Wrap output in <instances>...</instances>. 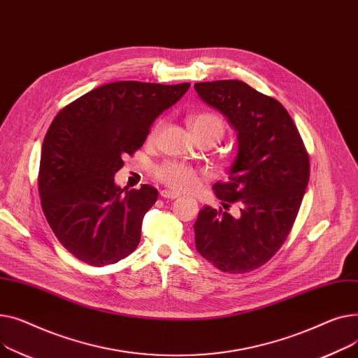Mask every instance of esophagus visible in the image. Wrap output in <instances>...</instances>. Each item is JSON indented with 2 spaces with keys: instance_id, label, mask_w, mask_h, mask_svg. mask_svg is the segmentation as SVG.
<instances>
[{
  "instance_id": "obj_1",
  "label": "esophagus",
  "mask_w": 358,
  "mask_h": 358,
  "mask_svg": "<svg viewBox=\"0 0 358 358\" xmlns=\"http://www.w3.org/2000/svg\"><path fill=\"white\" fill-rule=\"evenodd\" d=\"M160 195H162V198H167V199H176V198H179V194L171 191V189H163V191L160 192Z\"/></svg>"
}]
</instances>
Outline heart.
<instances>
[{
  "label": "heart",
  "instance_id": "b5f03b06",
  "mask_svg": "<svg viewBox=\"0 0 358 358\" xmlns=\"http://www.w3.org/2000/svg\"><path fill=\"white\" fill-rule=\"evenodd\" d=\"M187 124L198 141H211L213 144L218 143L227 130L224 118L214 111L196 113L187 118ZM159 129L160 124L153 129L152 137L157 134ZM153 176L160 183L179 192L191 191L201 180V173L198 169L178 160H164L159 163L155 166Z\"/></svg>",
  "mask_w": 358,
  "mask_h": 358
}]
</instances>
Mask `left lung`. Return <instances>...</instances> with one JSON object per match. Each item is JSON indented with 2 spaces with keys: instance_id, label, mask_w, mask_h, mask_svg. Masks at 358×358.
Instances as JSON below:
<instances>
[{
  "instance_id": "left-lung-1",
  "label": "left lung",
  "mask_w": 358,
  "mask_h": 358,
  "mask_svg": "<svg viewBox=\"0 0 358 358\" xmlns=\"http://www.w3.org/2000/svg\"><path fill=\"white\" fill-rule=\"evenodd\" d=\"M198 95L237 131L238 155L228 180L213 189L222 209L203 206L196 222L199 255L225 273L253 271L286 241L309 182V155L283 105L245 82L195 83ZM231 206L241 215L227 213Z\"/></svg>"
}]
</instances>
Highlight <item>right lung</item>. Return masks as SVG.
<instances>
[{"mask_svg":"<svg viewBox=\"0 0 358 358\" xmlns=\"http://www.w3.org/2000/svg\"><path fill=\"white\" fill-rule=\"evenodd\" d=\"M189 87L113 82L68 103L52 121L41 145L38 194L55 236L78 260L101 267L137 248L157 189H121L114 175Z\"/></svg>","mask_w":358,"mask_h":358,"instance_id":"right-lung-1","label":"right lung"}]
</instances>
